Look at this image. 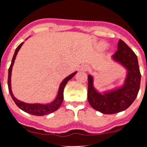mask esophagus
<instances>
[{"label": "esophagus", "mask_w": 147, "mask_h": 147, "mask_svg": "<svg viewBox=\"0 0 147 147\" xmlns=\"http://www.w3.org/2000/svg\"><path fill=\"white\" fill-rule=\"evenodd\" d=\"M81 70H84V71H86V70H89V67H88V66H86V65H84L81 67Z\"/></svg>", "instance_id": "esophagus-1"}]
</instances>
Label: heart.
<instances>
[{
	"label": "heart",
	"mask_w": 147,
	"mask_h": 147,
	"mask_svg": "<svg viewBox=\"0 0 147 147\" xmlns=\"http://www.w3.org/2000/svg\"><path fill=\"white\" fill-rule=\"evenodd\" d=\"M101 46H102V47H105V46H106V44H101Z\"/></svg>",
	"instance_id": "b5f03b06"
}]
</instances>
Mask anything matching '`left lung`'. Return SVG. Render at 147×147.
Listing matches in <instances>:
<instances>
[{
  "mask_svg": "<svg viewBox=\"0 0 147 147\" xmlns=\"http://www.w3.org/2000/svg\"><path fill=\"white\" fill-rule=\"evenodd\" d=\"M112 58L127 70L121 87L100 94L94 87L93 77L88 76V102L94 110L105 114H113L127 109L135 100L140 86L141 74L137 57L122 40L118 42L117 51Z\"/></svg>",
  "mask_w": 147,
  "mask_h": 147,
  "instance_id": "obj_1",
  "label": "left lung"
}]
</instances>
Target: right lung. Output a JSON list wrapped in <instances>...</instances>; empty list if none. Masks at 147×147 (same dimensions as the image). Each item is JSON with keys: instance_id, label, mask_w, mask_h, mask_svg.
Segmentation results:
<instances>
[{"instance_id": "obj_1", "label": "right lung", "mask_w": 147, "mask_h": 147, "mask_svg": "<svg viewBox=\"0 0 147 147\" xmlns=\"http://www.w3.org/2000/svg\"><path fill=\"white\" fill-rule=\"evenodd\" d=\"M24 44V42L19 45L17 47L13 57L12 58V61H11V64L8 70V80H7V84H8V90L11 94V97L13 99V100L14 101V103H16V105L18 106V107L21 109L23 111L27 113H30V114L35 115V116H44V115L49 114L51 113H53L58 110V108L60 107L61 105V103L63 102V89L65 87L66 84L68 82L69 80H70L74 76L77 72H74L69 75L68 77H67L65 79L63 80V81L61 82L59 90H58V94L57 96L56 97L54 100L51 103H47V104H40V103H26L24 102L19 100L18 99L16 98L15 96L13 95L12 90H11V71H12V67H13V63L15 61L16 56L18 54V52L19 51L20 48Z\"/></svg>"}]
</instances>
